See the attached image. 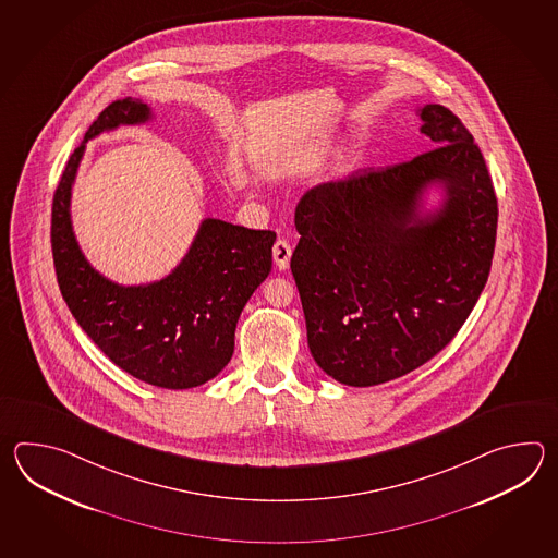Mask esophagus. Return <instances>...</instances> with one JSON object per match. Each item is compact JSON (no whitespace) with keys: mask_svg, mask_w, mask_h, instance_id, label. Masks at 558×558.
Segmentation results:
<instances>
[{"mask_svg":"<svg viewBox=\"0 0 558 558\" xmlns=\"http://www.w3.org/2000/svg\"><path fill=\"white\" fill-rule=\"evenodd\" d=\"M291 255H293V247L287 239H277V243L274 245V259L275 265L279 269H287L289 262H291Z\"/></svg>","mask_w":558,"mask_h":558,"instance_id":"obj_1","label":"esophagus"}]
</instances>
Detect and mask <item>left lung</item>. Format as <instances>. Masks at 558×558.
I'll return each instance as SVG.
<instances>
[{
	"label": "left lung",
	"instance_id": "obj_1",
	"mask_svg": "<svg viewBox=\"0 0 558 558\" xmlns=\"http://www.w3.org/2000/svg\"><path fill=\"white\" fill-rule=\"evenodd\" d=\"M433 142L415 159L307 191L291 271L311 355L349 387L399 379L451 343L485 289L497 195L485 159L447 107L418 109ZM446 191L422 211L428 186Z\"/></svg>",
	"mask_w": 558,
	"mask_h": 558
}]
</instances>
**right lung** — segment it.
Here are the masks:
<instances>
[{"label":"right lung","instance_id":"add662e5","mask_svg":"<svg viewBox=\"0 0 558 558\" xmlns=\"http://www.w3.org/2000/svg\"><path fill=\"white\" fill-rule=\"evenodd\" d=\"M149 119L147 104L125 97L92 123L53 195L51 251L61 295L104 355L155 387L191 389L231 361L239 315L271 274L275 233L203 219L187 255L161 281L125 287L97 274L75 241L70 215L85 143Z\"/></svg>","mask_w":558,"mask_h":558}]
</instances>
